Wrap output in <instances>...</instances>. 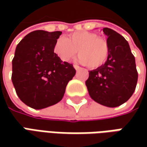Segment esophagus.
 I'll use <instances>...</instances> for the list:
<instances>
[{"label": "esophagus", "mask_w": 147, "mask_h": 147, "mask_svg": "<svg viewBox=\"0 0 147 147\" xmlns=\"http://www.w3.org/2000/svg\"><path fill=\"white\" fill-rule=\"evenodd\" d=\"M74 69H75L77 71L79 70V69H82V68H81L80 66H78V65H74Z\"/></svg>", "instance_id": "34e87169"}]
</instances>
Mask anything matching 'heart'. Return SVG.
I'll list each match as a JSON object with an SVG mask.
<instances>
[{
  "label": "heart",
  "instance_id": "obj_1",
  "mask_svg": "<svg viewBox=\"0 0 147 147\" xmlns=\"http://www.w3.org/2000/svg\"><path fill=\"white\" fill-rule=\"evenodd\" d=\"M77 51L78 61L90 68H98L105 62L109 54L106 41L94 33L79 31L69 37H59L55 44V52L61 60L69 62L74 57Z\"/></svg>",
  "mask_w": 147,
  "mask_h": 147
}]
</instances>
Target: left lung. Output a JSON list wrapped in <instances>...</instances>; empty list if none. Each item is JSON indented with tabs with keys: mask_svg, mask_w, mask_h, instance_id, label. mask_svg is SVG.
Returning <instances> with one entry per match:
<instances>
[{
	"mask_svg": "<svg viewBox=\"0 0 147 147\" xmlns=\"http://www.w3.org/2000/svg\"><path fill=\"white\" fill-rule=\"evenodd\" d=\"M109 54L104 65L89 71L86 81L91 98L107 107H117L132 96L138 82L135 57L124 37L113 29L103 28Z\"/></svg>",
	"mask_w": 147,
	"mask_h": 147,
	"instance_id": "left-lung-1",
	"label": "left lung"
}]
</instances>
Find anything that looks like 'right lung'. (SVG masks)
Instances as JSON below:
<instances>
[{"label": "right lung", "instance_id": "obj_1", "mask_svg": "<svg viewBox=\"0 0 147 147\" xmlns=\"http://www.w3.org/2000/svg\"><path fill=\"white\" fill-rule=\"evenodd\" d=\"M62 32L36 30L17 45L12 60V82L19 98L41 110L60 101L68 82L76 74L72 64L54 52Z\"/></svg>", "mask_w": 147, "mask_h": 147}]
</instances>
